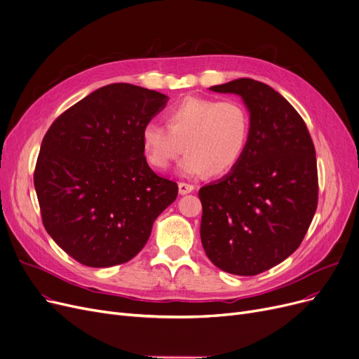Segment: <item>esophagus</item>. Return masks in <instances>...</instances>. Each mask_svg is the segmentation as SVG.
Listing matches in <instances>:
<instances>
[{
  "label": "esophagus",
  "instance_id": "obj_1",
  "mask_svg": "<svg viewBox=\"0 0 359 359\" xmlns=\"http://www.w3.org/2000/svg\"><path fill=\"white\" fill-rule=\"evenodd\" d=\"M195 186L194 184H188V183H179V194L180 195H186V194H191L194 192Z\"/></svg>",
  "mask_w": 359,
  "mask_h": 359
}]
</instances>
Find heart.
<instances>
[{
	"mask_svg": "<svg viewBox=\"0 0 359 359\" xmlns=\"http://www.w3.org/2000/svg\"><path fill=\"white\" fill-rule=\"evenodd\" d=\"M168 126L149 120L141 130L144 157L155 170H165L183 149L177 173L186 179L224 175L235 167L249 136V116L233 100L186 97L170 108Z\"/></svg>",
	"mask_w": 359,
	"mask_h": 359,
	"instance_id": "1",
	"label": "heart"
}]
</instances>
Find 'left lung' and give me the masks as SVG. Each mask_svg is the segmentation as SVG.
Wrapping results in <instances>:
<instances>
[{"label":"left lung","instance_id":"1","mask_svg":"<svg viewBox=\"0 0 359 359\" xmlns=\"http://www.w3.org/2000/svg\"><path fill=\"white\" fill-rule=\"evenodd\" d=\"M210 90L242 98L249 136L239 163L199 189L201 242L215 267L255 276L292 255L313 222L316 148L302 117L271 86L242 77Z\"/></svg>","mask_w":359,"mask_h":359}]
</instances>
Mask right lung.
<instances>
[{
	"mask_svg": "<svg viewBox=\"0 0 359 359\" xmlns=\"http://www.w3.org/2000/svg\"><path fill=\"white\" fill-rule=\"evenodd\" d=\"M168 97L130 83L89 93L42 139L34 175L45 230L83 266L132 259L154 222L177 198V183L155 175L141 145L144 124Z\"/></svg>",
	"mask_w": 359,
	"mask_h": 359,
	"instance_id": "right-lung-1",
	"label": "right lung"
}]
</instances>
